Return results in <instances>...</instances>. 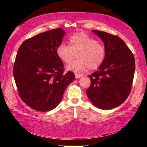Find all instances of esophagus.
<instances>
[{"instance_id": "obj_1", "label": "esophagus", "mask_w": 147, "mask_h": 147, "mask_svg": "<svg viewBox=\"0 0 147 147\" xmlns=\"http://www.w3.org/2000/svg\"><path fill=\"white\" fill-rule=\"evenodd\" d=\"M82 76V74H75V77H76V79H78V78H81V77Z\"/></svg>"}]
</instances>
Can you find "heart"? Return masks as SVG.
I'll list each match as a JSON object with an SVG mask.
<instances>
[{
  "label": "heart",
  "instance_id": "b5f03b06",
  "mask_svg": "<svg viewBox=\"0 0 147 147\" xmlns=\"http://www.w3.org/2000/svg\"><path fill=\"white\" fill-rule=\"evenodd\" d=\"M70 46L60 44L56 49V54L64 63H69L78 53L79 59L71 62L67 69L73 72H83L89 67L91 70L100 67L106 58V50L102 43L83 32L74 34L69 38Z\"/></svg>",
  "mask_w": 147,
  "mask_h": 147
}]
</instances>
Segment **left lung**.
Returning <instances> with one entry per match:
<instances>
[{
    "instance_id": "left-lung-1",
    "label": "left lung",
    "mask_w": 147,
    "mask_h": 147,
    "mask_svg": "<svg viewBox=\"0 0 147 147\" xmlns=\"http://www.w3.org/2000/svg\"><path fill=\"white\" fill-rule=\"evenodd\" d=\"M103 41L106 58L96 72L88 77L91 86L86 90L89 100L102 109L115 108L123 104L130 93L135 59L123 39L106 32L91 30Z\"/></svg>"
}]
</instances>
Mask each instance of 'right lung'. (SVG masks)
I'll return each mask as SVG.
<instances>
[{"label": "right lung", "instance_id": "obj_1", "mask_svg": "<svg viewBox=\"0 0 147 147\" xmlns=\"http://www.w3.org/2000/svg\"><path fill=\"white\" fill-rule=\"evenodd\" d=\"M65 34L58 28L24 41L19 48L13 76L19 96L31 108L49 111L61 102L64 91L75 76L63 74V63L56 54Z\"/></svg>", "mask_w": 147, "mask_h": 147}]
</instances>
